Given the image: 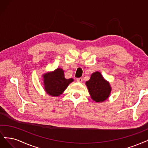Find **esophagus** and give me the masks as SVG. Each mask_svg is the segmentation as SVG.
Wrapping results in <instances>:
<instances>
[{
	"instance_id": "obj_1",
	"label": "esophagus",
	"mask_w": 148,
	"mask_h": 148,
	"mask_svg": "<svg viewBox=\"0 0 148 148\" xmlns=\"http://www.w3.org/2000/svg\"><path fill=\"white\" fill-rule=\"evenodd\" d=\"M82 78H78L77 79V82H79V83H82Z\"/></svg>"
}]
</instances>
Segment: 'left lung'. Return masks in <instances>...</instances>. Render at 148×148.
Instances as JSON below:
<instances>
[{"label": "left lung", "mask_w": 148, "mask_h": 148, "mask_svg": "<svg viewBox=\"0 0 148 148\" xmlns=\"http://www.w3.org/2000/svg\"><path fill=\"white\" fill-rule=\"evenodd\" d=\"M86 85L92 98L96 102L105 101L111 93L110 85L99 72L92 74L90 80L86 82Z\"/></svg>", "instance_id": "left-lung-1"}]
</instances>
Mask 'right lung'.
Masks as SVG:
<instances>
[{
	"instance_id": "add662e5",
	"label": "right lung",
	"mask_w": 148,
	"mask_h": 148,
	"mask_svg": "<svg viewBox=\"0 0 148 148\" xmlns=\"http://www.w3.org/2000/svg\"><path fill=\"white\" fill-rule=\"evenodd\" d=\"M45 90L47 93L53 97H58L68 87L73 79L64 78V71L61 68L56 69L50 73L44 75Z\"/></svg>"
}]
</instances>
